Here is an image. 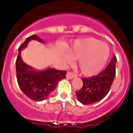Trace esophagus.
<instances>
[{
	"label": "esophagus",
	"mask_w": 133,
	"mask_h": 133,
	"mask_svg": "<svg viewBox=\"0 0 133 133\" xmlns=\"http://www.w3.org/2000/svg\"><path fill=\"white\" fill-rule=\"evenodd\" d=\"M75 77H76V75L72 72H70V71H68L67 73H66V78H69V79H72V78H75Z\"/></svg>",
	"instance_id": "34e87169"
}]
</instances>
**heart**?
Listing matches in <instances>:
<instances>
[{
  "mask_svg": "<svg viewBox=\"0 0 133 133\" xmlns=\"http://www.w3.org/2000/svg\"><path fill=\"white\" fill-rule=\"evenodd\" d=\"M68 55L72 59L78 60L81 72L85 76H94L104 67L110 55L109 46L93 38L76 41L68 50ZM66 56L67 63L71 59Z\"/></svg>",
  "mask_w": 133,
  "mask_h": 133,
  "instance_id": "heart-1",
  "label": "heart"
}]
</instances>
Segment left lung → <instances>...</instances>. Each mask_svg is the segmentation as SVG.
<instances>
[{
  "instance_id": "left-lung-1",
  "label": "left lung",
  "mask_w": 133,
  "mask_h": 133,
  "mask_svg": "<svg viewBox=\"0 0 133 133\" xmlns=\"http://www.w3.org/2000/svg\"><path fill=\"white\" fill-rule=\"evenodd\" d=\"M117 57L113 55L107 68L97 76L82 78L83 86L76 91L77 99L83 104H91L101 101L110 90L116 74Z\"/></svg>"
}]
</instances>
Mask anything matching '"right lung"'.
Returning a JSON list of instances; mask_svg holds the SVG:
<instances>
[{
  "mask_svg": "<svg viewBox=\"0 0 133 133\" xmlns=\"http://www.w3.org/2000/svg\"><path fill=\"white\" fill-rule=\"evenodd\" d=\"M31 40L43 42V39L33 35L20 46L16 61V78L20 89L28 98L35 101H42L55 90L61 80L66 78V71L51 68L37 71L25 64L21 58V52Z\"/></svg>",
  "mask_w": 133,
  "mask_h": 133,
  "instance_id": "right-lung-1",
  "label": "right lung"
}]
</instances>
